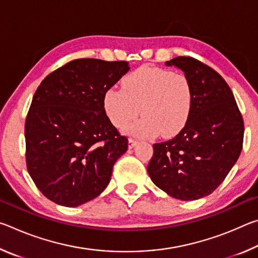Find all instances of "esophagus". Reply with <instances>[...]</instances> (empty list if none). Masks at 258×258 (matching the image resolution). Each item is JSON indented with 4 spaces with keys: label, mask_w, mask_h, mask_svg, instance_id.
<instances>
[{
    "label": "esophagus",
    "mask_w": 258,
    "mask_h": 258,
    "mask_svg": "<svg viewBox=\"0 0 258 258\" xmlns=\"http://www.w3.org/2000/svg\"><path fill=\"white\" fill-rule=\"evenodd\" d=\"M137 143H138L137 140L128 139V148H130V149H133V148H134L135 146H137Z\"/></svg>",
    "instance_id": "1"
}]
</instances>
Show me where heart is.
I'll use <instances>...</instances> for the list:
<instances>
[{
	"label": "heart",
	"mask_w": 258,
	"mask_h": 258,
	"mask_svg": "<svg viewBox=\"0 0 258 258\" xmlns=\"http://www.w3.org/2000/svg\"><path fill=\"white\" fill-rule=\"evenodd\" d=\"M194 89L189 77L160 68L141 67L121 80V90L110 87L103 97L108 118L117 128L127 126L133 137L147 139L160 133L172 137L189 118Z\"/></svg>",
	"instance_id": "b5f03b06"
}]
</instances>
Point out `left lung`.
Segmentation results:
<instances>
[{
    "mask_svg": "<svg viewBox=\"0 0 258 258\" xmlns=\"http://www.w3.org/2000/svg\"><path fill=\"white\" fill-rule=\"evenodd\" d=\"M189 77L194 101L175 138L154 145L148 174L173 198L197 200L224 181L242 149L243 120L233 93L220 74L190 56L166 61Z\"/></svg>",
    "mask_w": 258,
    "mask_h": 258,
    "instance_id": "obj_1",
    "label": "left lung"
}]
</instances>
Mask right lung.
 I'll return each mask as SVG.
<instances>
[{
    "instance_id": "right-lung-1",
    "label": "right lung",
    "mask_w": 258,
    "mask_h": 258,
    "mask_svg": "<svg viewBox=\"0 0 258 258\" xmlns=\"http://www.w3.org/2000/svg\"><path fill=\"white\" fill-rule=\"evenodd\" d=\"M128 71L126 61L77 59L37 87L25 123L26 161L47 199L77 207L108 186L128 141L106 115L103 97Z\"/></svg>"
}]
</instances>
